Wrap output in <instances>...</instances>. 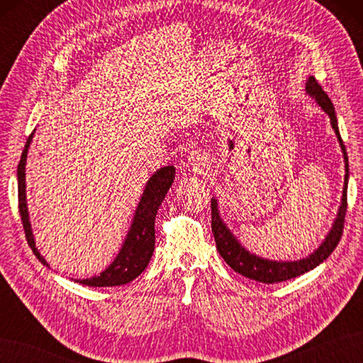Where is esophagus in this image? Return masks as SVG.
I'll return each mask as SVG.
<instances>
[{"label":"esophagus","instance_id":"34e87169","mask_svg":"<svg viewBox=\"0 0 363 363\" xmlns=\"http://www.w3.org/2000/svg\"><path fill=\"white\" fill-rule=\"evenodd\" d=\"M187 167L195 169V172H206V169L211 168V164H209V159H207V156L203 151L195 150L189 154Z\"/></svg>","mask_w":363,"mask_h":363}]
</instances>
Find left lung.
<instances>
[{
	"mask_svg": "<svg viewBox=\"0 0 363 363\" xmlns=\"http://www.w3.org/2000/svg\"><path fill=\"white\" fill-rule=\"evenodd\" d=\"M306 94L313 98L317 104L325 111L330 118V126H333L334 133L337 135V140L340 143V148L345 159V186L342 194V203L338 207L337 217L333 223V228L329 229L325 240L321 242L317 250L311 252L299 260H272L264 259L257 256V254L250 252L245 246L238 242V238L233 234V230L228 228V225L223 221L220 211H218V201L217 198H212V233L215 237V243H217V250L220 256L225 259L226 264L234 269V272L240 273L245 277H250L252 281H259L264 284H276L282 281H289L291 277H296L311 272L315 267H318L321 262H325L335 246L340 242V237L343 233V223L346 215V194H348V179H350V165H348V154H346L343 140L340 137V130H338V121L334 104L330 101L326 91L321 89L320 84L313 76H309L306 82Z\"/></svg>",
	"mask_w": 363,
	"mask_h": 363,
	"instance_id": "8db88e82",
	"label": "left lung"
}]
</instances>
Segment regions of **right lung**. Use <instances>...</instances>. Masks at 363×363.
<instances>
[{"mask_svg": "<svg viewBox=\"0 0 363 363\" xmlns=\"http://www.w3.org/2000/svg\"><path fill=\"white\" fill-rule=\"evenodd\" d=\"M33 137L34 133L28 137L25 150L21 152V159L17 168L18 209L29 246L33 248L35 257L40 260L43 265L50 267L48 262L43 259V256L38 252L35 246L26 203V159ZM174 174L176 168L173 165L162 167L157 172H154L148 182H146L140 201L137 204L133 223H130V228L128 230L125 242H123L121 248L117 254V257H115L112 264L98 276L89 277V279H74V282L89 285V287H113V285H123L134 281L138 274L143 273V269L150 264L154 251V243H156L154 221H156L157 211L162 201H164L167 191L172 187Z\"/></svg>", "mask_w": 363, "mask_h": 363, "instance_id": "add662e5", "label": "right lung"}]
</instances>
